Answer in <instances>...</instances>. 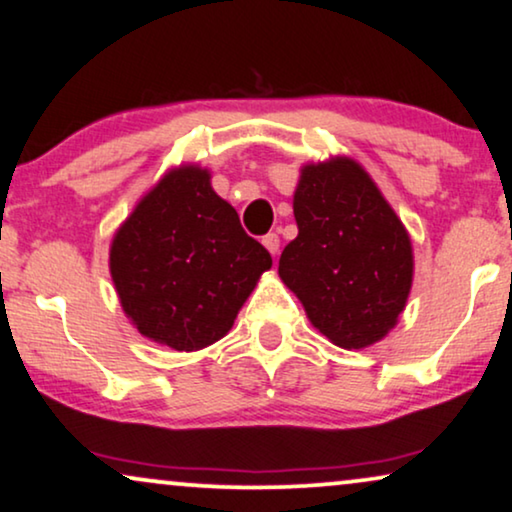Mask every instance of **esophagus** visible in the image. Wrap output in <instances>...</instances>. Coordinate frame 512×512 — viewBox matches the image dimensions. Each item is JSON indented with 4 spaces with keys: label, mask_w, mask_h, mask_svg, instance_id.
<instances>
[{
    "label": "esophagus",
    "mask_w": 512,
    "mask_h": 512,
    "mask_svg": "<svg viewBox=\"0 0 512 512\" xmlns=\"http://www.w3.org/2000/svg\"><path fill=\"white\" fill-rule=\"evenodd\" d=\"M262 243H264V248H267L271 255H278V250H281V238H278V234H267L262 238Z\"/></svg>",
    "instance_id": "esophagus-1"
}]
</instances>
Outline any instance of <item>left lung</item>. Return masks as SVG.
Masks as SVG:
<instances>
[{
    "label": "left lung",
    "mask_w": 512,
    "mask_h": 512,
    "mask_svg": "<svg viewBox=\"0 0 512 512\" xmlns=\"http://www.w3.org/2000/svg\"><path fill=\"white\" fill-rule=\"evenodd\" d=\"M297 238L278 276L335 346L365 349L405 311L414 252L405 224L351 156L304 163L292 196Z\"/></svg>",
    "instance_id": "left-lung-1"
}]
</instances>
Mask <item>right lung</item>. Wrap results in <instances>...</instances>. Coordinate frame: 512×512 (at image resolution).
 Here are the masks:
<instances>
[{
    "label": "right lung",
    "mask_w": 512,
    "mask_h": 512,
    "mask_svg": "<svg viewBox=\"0 0 512 512\" xmlns=\"http://www.w3.org/2000/svg\"><path fill=\"white\" fill-rule=\"evenodd\" d=\"M269 269L267 248L245 234L199 163L163 173L109 245V274L126 318L173 351L206 349L227 335Z\"/></svg>",
    "instance_id": "1"
}]
</instances>
